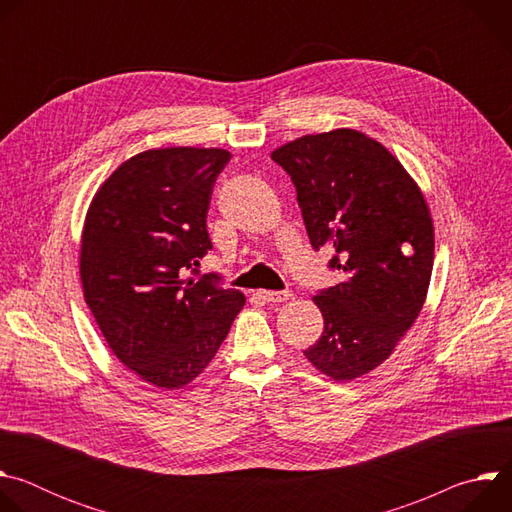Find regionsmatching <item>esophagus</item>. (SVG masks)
<instances>
[{"instance_id":"34e87169","label":"esophagus","mask_w":512,"mask_h":512,"mask_svg":"<svg viewBox=\"0 0 512 512\" xmlns=\"http://www.w3.org/2000/svg\"><path fill=\"white\" fill-rule=\"evenodd\" d=\"M289 291H271V289H261L259 291V298L263 302H285L289 300Z\"/></svg>"}]
</instances>
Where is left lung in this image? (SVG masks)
<instances>
[{
	"instance_id": "1",
	"label": "left lung",
	"mask_w": 512,
	"mask_h": 512,
	"mask_svg": "<svg viewBox=\"0 0 512 512\" xmlns=\"http://www.w3.org/2000/svg\"><path fill=\"white\" fill-rule=\"evenodd\" d=\"M271 160L296 186L314 251L332 247L328 267L346 275L316 294L324 332L304 354L352 381L391 356L423 308L433 267L425 198L387 148L354 129L304 135Z\"/></svg>"
}]
</instances>
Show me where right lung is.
Here are the masks:
<instances>
[{"instance_id":"right-lung-1","label":"right lung","mask_w":512,"mask_h":512,"mask_svg":"<svg viewBox=\"0 0 512 512\" xmlns=\"http://www.w3.org/2000/svg\"><path fill=\"white\" fill-rule=\"evenodd\" d=\"M229 160L216 148L137 154L109 176L87 214L85 300L115 356L162 389L196 379L245 306L221 275L184 279L212 249L206 214Z\"/></svg>"}]
</instances>
